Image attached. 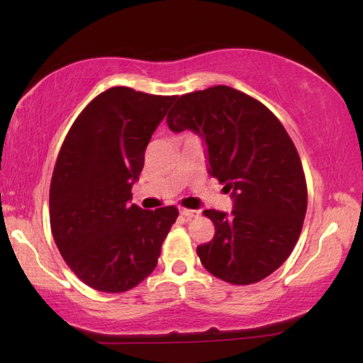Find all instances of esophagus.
<instances>
[{
    "instance_id": "1",
    "label": "esophagus",
    "mask_w": 363,
    "mask_h": 363,
    "mask_svg": "<svg viewBox=\"0 0 363 363\" xmlns=\"http://www.w3.org/2000/svg\"><path fill=\"white\" fill-rule=\"evenodd\" d=\"M180 215L188 218V220H191V218H196L198 216V211L196 210H186V208H182Z\"/></svg>"
}]
</instances>
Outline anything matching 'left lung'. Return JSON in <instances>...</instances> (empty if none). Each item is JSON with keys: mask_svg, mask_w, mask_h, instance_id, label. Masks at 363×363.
<instances>
[{"mask_svg": "<svg viewBox=\"0 0 363 363\" xmlns=\"http://www.w3.org/2000/svg\"><path fill=\"white\" fill-rule=\"evenodd\" d=\"M173 132L200 133L211 177L233 193L231 215L205 210L215 238L196 247L208 272L235 286L259 282L294 250L307 210V185L294 142L257 99L228 86L178 97Z\"/></svg>", "mask_w": 363, "mask_h": 363, "instance_id": "1", "label": "left lung"}]
</instances>
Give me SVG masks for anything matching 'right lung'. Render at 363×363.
Here are the masks:
<instances>
[{
	"mask_svg": "<svg viewBox=\"0 0 363 363\" xmlns=\"http://www.w3.org/2000/svg\"><path fill=\"white\" fill-rule=\"evenodd\" d=\"M177 96L111 87L87 104L59 150L49 221L71 271L92 289L125 292L152 274L175 206L130 205L145 148Z\"/></svg>",
	"mask_w": 363,
	"mask_h": 363,
	"instance_id": "right-lung-1",
	"label": "right lung"
}]
</instances>
